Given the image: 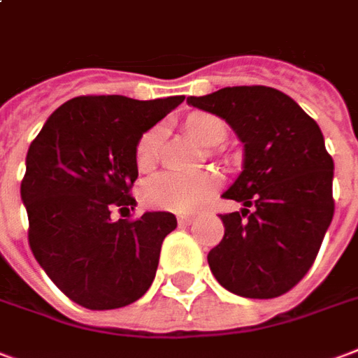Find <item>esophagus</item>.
Returning a JSON list of instances; mask_svg holds the SVG:
<instances>
[{
    "label": "esophagus",
    "instance_id": "esophagus-1",
    "mask_svg": "<svg viewBox=\"0 0 358 358\" xmlns=\"http://www.w3.org/2000/svg\"><path fill=\"white\" fill-rule=\"evenodd\" d=\"M179 224H182V227H189V224H192V222H194L196 220V217L194 215H181V217H179Z\"/></svg>",
    "mask_w": 358,
    "mask_h": 358
}]
</instances>
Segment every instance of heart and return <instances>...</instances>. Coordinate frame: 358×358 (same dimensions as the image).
<instances>
[{"label": "heart", "mask_w": 358, "mask_h": 358, "mask_svg": "<svg viewBox=\"0 0 358 358\" xmlns=\"http://www.w3.org/2000/svg\"><path fill=\"white\" fill-rule=\"evenodd\" d=\"M185 128L200 143L217 145L224 139V122L209 113H192L185 120ZM162 147V128L155 126L139 138L136 147V164L139 169L152 168ZM220 187V176L215 171H162L150 177L143 187L147 203L177 213H189L201 208Z\"/></svg>", "instance_id": "b5f03b06"}]
</instances>
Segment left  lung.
I'll use <instances>...</instances> for the list:
<instances>
[{
	"mask_svg": "<svg viewBox=\"0 0 358 358\" xmlns=\"http://www.w3.org/2000/svg\"><path fill=\"white\" fill-rule=\"evenodd\" d=\"M187 101L224 118L245 150L243 171L222 194L245 208L219 215L224 238L209 268L234 294L281 296L310 271L334 215V162L321 128L287 94L260 85Z\"/></svg>",
	"mask_w": 358,
	"mask_h": 358,
	"instance_id": "left-lung-1",
	"label": "left lung"
}]
</instances>
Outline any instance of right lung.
<instances>
[{
	"label": "right lung",
	"mask_w": 358,
	"mask_h": 358,
	"mask_svg": "<svg viewBox=\"0 0 358 358\" xmlns=\"http://www.w3.org/2000/svg\"><path fill=\"white\" fill-rule=\"evenodd\" d=\"M185 96H79L56 109L31 141L20 196L31 252L52 283L88 310L136 302L155 279L176 215L111 219L136 206V147Z\"/></svg>",
	"instance_id": "right-lung-1"
}]
</instances>
